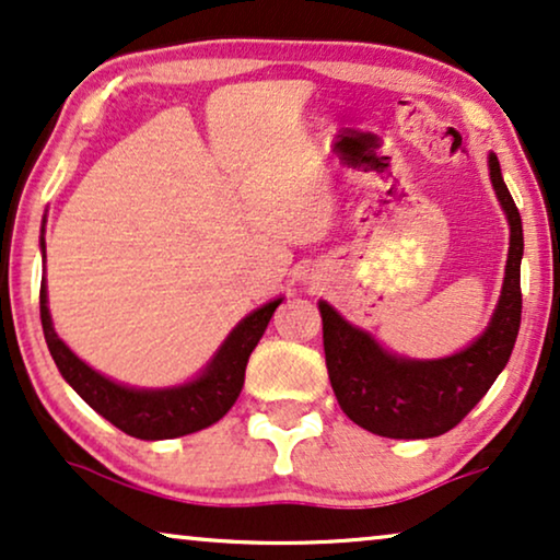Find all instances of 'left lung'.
<instances>
[{"label":"left lung","mask_w":560,"mask_h":560,"mask_svg":"<svg viewBox=\"0 0 560 560\" xmlns=\"http://www.w3.org/2000/svg\"><path fill=\"white\" fill-rule=\"evenodd\" d=\"M487 163L510 224V252L500 301L487 328L469 347L441 359L393 354L370 331L349 324L334 305L318 301L328 380L341 410L364 431L385 439H435L462 423L510 362L523 313V219L504 186L494 152H489Z\"/></svg>","instance_id":"8db88e82"}]
</instances>
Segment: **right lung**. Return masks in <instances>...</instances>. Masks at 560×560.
<instances>
[{"instance_id": "add662e5", "label": "right lung", "mask_w": 560, "mask_h": 560, "mask_svg": "<svg viewBox=\"0 0 560 560\" xmlns=\"http://www.w3.org/2000/svg\"><path fill=\"white\" fill-rule=\"evenodd\" d=\"M40 249L45 262V236H40ZM280 303L282 298H275L244 316L194 380L173 387H129L96 372L66 347V341L52 328L45 278L40 282L43 334L58 372L89 408H94L119 431L142 441L178 439V435L203 431L224 418L242 393L252 349L262 339Z\"/></svg>"}]
</instances>
